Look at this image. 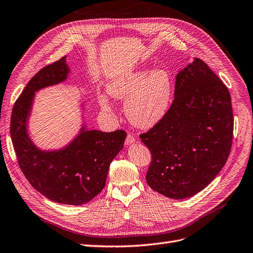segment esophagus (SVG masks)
I'll list each match as a JSON object with an SVG mask.
<instances>
[{"label":"esophagus","mask_w":253,"mask_h":253,"mask_svg":"<svg viewBox=\"0 0 253 253\" xmlns=\"http://www.w3.org/2000/svg\"><path fill=\"white\" fill-rule=\"evenodd\" d=\"M134 141H135V137L132 134H127V136L126 138V144L129 145V144H132Z\"/></svg>","instance_id":"34e87169"}]
</instances>
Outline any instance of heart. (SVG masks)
Listing matches in <instances>:
<instances>
[{"instance_id": "1", "label": "heart", "mask_w": 253, "mask_h": 253, "mask_svg": "<svg viewBox=\"0 0 253 253\" xmlns=\"http://www.w3.org/2000/svg\"><path fill=\"white\" fill-rule=\"evenodd\" d=\"M112 97L126 100L125 113L133 126L149 128L167 115L172 97V82L165 70L142 69L118 76L108 85ZM104 110L110 109L107 98L101 97Z\"/></svg>"}]
</instances>
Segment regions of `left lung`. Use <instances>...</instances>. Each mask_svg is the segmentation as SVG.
<instances>
[{
  "label": "left lung",
  "mask_w": 253,
  "mask_h": 253,
  "mask_svg": "<svg viewBox=\"0 0 253 253\" xmlns=\"http://www.w3.org/2000/svg\"><path fill=\"white\" fill-rule=\"evenodd\" d=\"M232 136L227 86L202 59L195 58L177 74L167 115L140 135L152 154L147 184L171 199L195 196L223 169Z\"/></svg>",
  "instance_id": "obj_1"
}]
</instances>
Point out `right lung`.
<instances>
[{"label": "right lung", "instance_id": "obj_1", "mask_svg": "<svg viewBox=\"0 0 253 253\" xmlns=\"http://www.w3.org/2000/svg\"><path fill=\"white\" fill-rule=\"evenodd\" d=\"M68 73L63 57L31 78L13 106L10 135L17 163L33 188L56 203L82 205L91 201L106 185L110 164L123 150L126 133L124 129L104 133L84 126L63 150L43 152L33 144L26 125L34 94L66 81Z\"/></svg>", "mask_w": 253, "mask_h": 253}]
</instances>
